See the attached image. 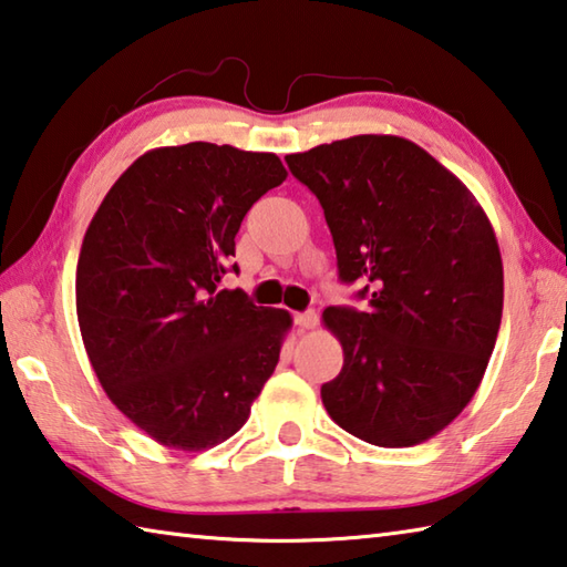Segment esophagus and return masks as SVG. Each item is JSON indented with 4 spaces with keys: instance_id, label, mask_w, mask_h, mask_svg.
<instances>
[{
    "instance_id": "obj_1",
    "label": "esophagus",
    "mask_w": 567,
    "mask_h": 567,
    "mask_svg": "<svg viewBox=\"0 0 567 567\" xmlns=\"http://www.w3.org/2000/svg\"><path fill=\"white\" fill-rule=\"evenodd\" d=\"M295 324L300 329H315L317 327V312L315 310L295 312Z\"/></svg>"
}]
</instances>
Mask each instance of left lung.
Here are the masks:
<instances>
[{"label": "left lung", "instance_id": "obj_1", "mask_svg": "<svg viewBox=\"0 0 567 567\" xmlns=\"http://www.w3.org/2000/svg\"><path fill=\"white\" fill-rule=\"evenodd\" d=\"M332 233L339 280L367 312L327 307L344 367L322 384L334 424L401 449L454 421L486 372L503 262L486 213L454 173L399 136H352L287 156Z\"/></svg>", "mask_w": 567, "mask_h": 567}]
</instances>
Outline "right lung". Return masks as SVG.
<instances>
[{
  "mask_svg": "<svg viewBox=\"0 0 567 567\" xmlns=\"http://www.w3.org/2000/svg\"><path fill=\"white\" fill-rule=\"evenodd\" d=\"M285 178L275 153L205 141L156 148L113 183L89 225L76 265L86 354L121 414L163 446L223 444L275 372L290 312L220 280L245 213Z\"/></svg>",
  "mask_w": 567,
  "mask_h": 567,
  "instance_id": "add662e5",
  "label": "right lung"
}]
</instances>
